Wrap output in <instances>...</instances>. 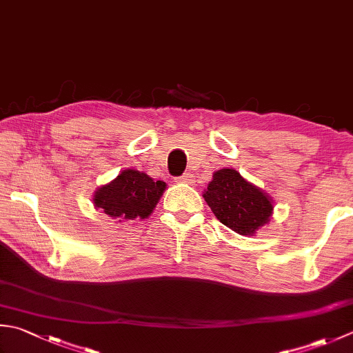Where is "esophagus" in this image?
I'll return each instance as SVG.
<instances>
[{"mask_svg": "<svg viewBox=\"0 0 353 353\" xmlns=\"http://www.w3.org/2000/svg\"><path fill=\"white\" fill-rule=\"evenodd\" d=\"M177 181L182 182V183H191L192 174H190V172H185V174H182L181 177H177Z\"/></svg>", "mask_w": 353, "mask_h": 353, "instance_id": "obj_1", "label": "esophagus"}]
</instances>
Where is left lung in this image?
Returning a JSON list of instances; mask_svg holds the SVG:
<instances>
[{
	"label": "left lung",
	"mask_w": 353,
	"mask_h": 353,
	"mask_svg": "<svg viewBox=\"0 0 353 353\" xmlns=\"http://www.w3.org/2000/svg\"><path fill=\"white\" fill-rule=\"evenodd\" d=\"M203 199L220 222L240 236H254L272 216V199L232 168L214 172Z\"/></svg>",
	"instance_id": "obj_1"
}]
</instances>
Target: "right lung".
<instances>
[{"label":"right lung","mask_w":353,"mask_h":353,"mask_svg":"<svg viewBox=\"0 0 353 353\" xmlns=\"http://www.w3.org/2000/svg\"><path fill=\"white\" fill-rule=\"evenodd\" d=\"M167 183L137 170H123L114 181L94 191V208L122 220L147 219L161 200Z\"/></svg>","instance_id":"1"}]
</instances>
